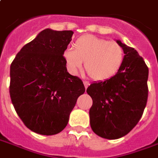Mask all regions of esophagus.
<instances>
[{
	"label": "esophagus",
	"instance_id": "esophagus-1",
	"mask_svg": "<svg viewBox=\"0 0 158 158\" xmlns=\"http://www.w3.org/2000/svg\"><path fill=\"white\" fill-rule=\"evenodd\" d=\"M84 85H85V89H87V88H88L89 85V83L87 82V81H84Z\"/></svg>",
	"mask_w": 158,
	"mask_h": 158
}]
</instances>
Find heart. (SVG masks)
<instances>
[{"mask_svg":"<svg viewBox=\"0 0 158 158\" xmlns=\"http://www.w3.org/2000/svg\"><path fill=\"white\" fill-rule=\"evenodd\" d=\"M64 61L70 73H76L85 62L86 72L97 82H105L116 75L125 60L123 48L115 41L94 35H84L74 43L73 48L64 52Z\"/></svg>","mask_w":158,"mask_h":158,"instance_id":"1","label":"heart"}]
</instances>
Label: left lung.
I'll return each mask as SVG.
<instances>
[{"mask_svg": "<svg viewBox=\"0 0 158 158\" xmlns=\"http://www.w3.org/2000/svg\"><path fill=\"white\" fill-rule=\"evenodd\" d=\"M125 60L121 70L105 82L87 89L93 100L89 110L90 127L96 135L110 140L121 138L138 123L148 97V68L135 49L120 40Z\"/></svg>", "mask_w": 158, "mask_h": 158, "instance_id": "left-lung-1", "label": "left lung"}]
</instances>
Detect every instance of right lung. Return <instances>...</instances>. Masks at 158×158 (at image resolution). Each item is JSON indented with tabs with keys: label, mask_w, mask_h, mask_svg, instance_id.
Returning a JSON list of instances; mask_svg holds the SVG:
<instances>
[{
	"label": "right lung",
	"mask_w": 158,
	"mask_h": 158,
	"mask_svg": "<svg viewBox=\"0 0 158 158\" xmlns=\"http://www.w3.org/2000/svg\"><path fill=\"white\" fill-rule=\"evenodd\" d=\"M72 31L47 28L27 43L10 68V96L28 129L41 135L58 134L66 127L83 81L67 71L64 52Z\"/></svg>",
	"instance_id": "obj_1"
}]
</instances>
